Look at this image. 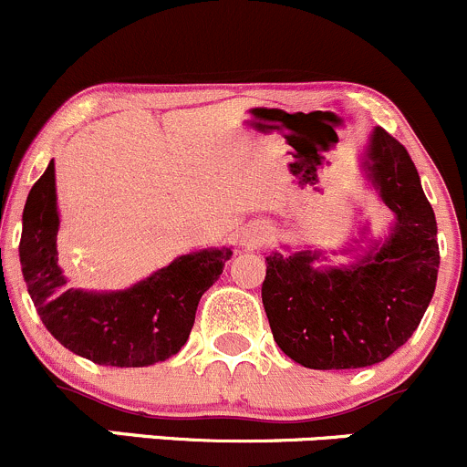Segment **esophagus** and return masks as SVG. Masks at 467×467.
<instances>
[{
	"label": "esophagus",
	"instance_id": "34e87169",
	"mask_svg": "<svg viewBox=\"0 0 467 467\" xmlns=\"http://www.w3.org/2000/svg\"><path fill=\"white\" fill-rule=\"evenodd\" d=\"M268 239V233L264 228H260V230H253V233H248L246 234V239H244V246H248V248H257V246H262L264 242H266Z\"/></svg>",
	"mask_w": 467,
	"mask_h": 467
}]
</instances>
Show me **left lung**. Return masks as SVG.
Wrapping results in <instances>:
<instances>
[{
  "label": "left lung",
  "mask_w": 467,
  "mask_h": 467,
  "mask_svg": "<svg viewBox=\"0 0 467 467\" xmlns=\"http://www.w3.org/2000/svg\"><path fill=\"white\" fill-rule=\"evenodd\" d=\"M368 171L395 214L384 246L355 266L314 268L317 255L266 257L262 303L273 338L286 357L314 370L364 368L409 341L436 289L441 255L436 216L411 155L378 126Z\"/></svg>",
  "instance_id": "left-lung-1"
}]
</instances>
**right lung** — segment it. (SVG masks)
Instances as JSON below:
<instances>
[{
    "label": "right lung",
    "mask_w": 467,
    "mask_h": 467,
    "mask_svg": "<svg viewBox=\"0 0 467 467\" xmlns=\"http://www.w3.org/2000/svg\"><path fill=\"white\" fill-rule=\"evenodd\" d=\"M54 162L31 187L22 214L20 264L37 317L56 341L101 366L140 368L169 359L194 327L201 296L233 251L178 257L140 285L115 294L69 289L56 264Z\"/></svg>",
    "instance_id": "add662e5"
}]
</instances>
